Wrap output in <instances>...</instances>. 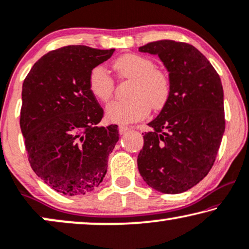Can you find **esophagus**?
Returning <instances> with one entry per match:
<instances>
[{
    "mask_svg": "<svg viewBox=\"0 0 249 249\" xmlns=\"http://www.w3.org/2000/svg\"><path fill=\"white\" fill-rule=\"evenodd\" d=\"M118 131H119V134H124V133H126L127 131H130V127L124 126V125H121V126L118 127Z\"/></svg>",
    "mask_w": 249,
    "mask_h": 249,
    "instance_id": "34e87169",
    "label": "esophagus"
}]
</instances>
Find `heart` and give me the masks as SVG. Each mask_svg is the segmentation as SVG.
Masks as SVG:
<instances>
[{
	"label": "heart",
	"mask_w": 249,
	"mask_h": 249,
	"mask_svg": "<svg viewBox=\"0 0 249 249\" xmlns=\"http://www.w3.org/2000/svg\"><path fill=\"white\" fill-rule=\"evenodd\" d=\"M116 74L122 79H132L130 99L116 100L106 108L109 121L117 124H130L147 117L150 108L160 110L171 95V81L155 62L143 55L127 53L116 59L112 64ZM91 93L101 102L110 100L115 91V81L107 68L98 65L89 76Z\"/></svg>",
	"instance_id": "1"
}]
</instances>
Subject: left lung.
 <instances>
[{
	"instance_id": "8db88e82",
	"label": "left lung",
	"mask_w": 249,
	"mask_h": 249,
	"mask_svg": "<svg viewBox=\"0 0 249 249\" xmlns=\"http://www.w3.org/2000/svg\"><path fill=\"white\" fill-rule=\"evenodd\" d=\"M139 51L157 54L171 81L170 99L143 135L139 172L155 190L181 194L199 183L216 159L225 128L221 78L188 43L163 39Z\"/></svg>"
}]
</instances>
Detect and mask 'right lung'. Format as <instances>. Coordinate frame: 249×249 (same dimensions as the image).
Returning a JSON list of instances; mask_svg holds the SVG:
<instances>
[{
	"label": "right lung",
	"instance_id": "add662e5",
	"mask_svg": "<svg viewBox=\"0 0 249 249\" xmlns=\"http://www.w3.org/2000/svg\"><path fill=\"white\" fill-rule=\"evenodd\" d=\"M115 50L68 45L38 59L22 84L20 128L29 164L49 187L68 196L104 180L118 126H97L104 109L89 88L95 66Z\"/></svg>",
	"mask_w": 249,
	"mask_h": 249
}]
</instances>
